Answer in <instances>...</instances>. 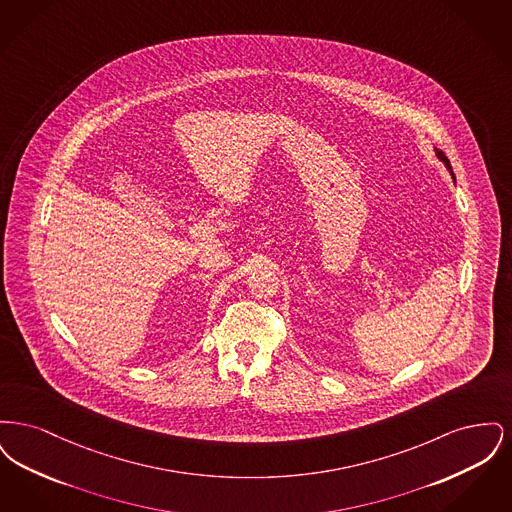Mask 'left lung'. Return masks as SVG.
Listing matches in <instances>:
<instances>
[{
    "mask_svg": "<svg viewBox=\"0 0 512 512\" xmlns=\"http://www.w3.org/2000/svg\"><path fill=\"white\" fill-rule=\"evenodd\" d=\"M436 155H438L439 161H443V165L447 167V171L451 172V176H453V180H455V174H453V169H451V163H449V159L445 157V153L436 147Z\"/></svg>",
    "mask_w": 512,
    "mask_h": 512,
    "instance_id": "1",
    "label": "left lung"
}]
</instances>
